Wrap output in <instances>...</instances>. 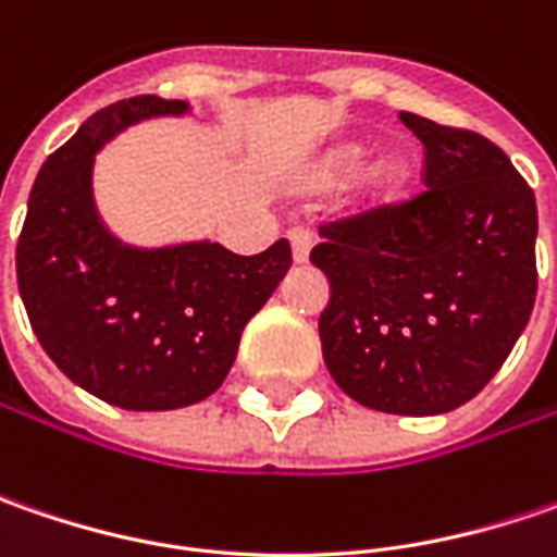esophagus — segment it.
<instances>
[{
	"label": "esophagus",
	"mask_w": 557,
	"mask_h": 557,
	"mask_svg": "<svg viewBox=\"0 0 557 557\" xmlns=\"http://www.w3.org/2000/svg\"><path fill=\"white\" fill-rule=\"evenodd\" d=\"M290 250H294V263H307L310 260V247H312V232L310 228H290Z\"/></svg>",
	"instance_id": "1"
}]
</instances>
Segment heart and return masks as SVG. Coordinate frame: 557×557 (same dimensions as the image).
Listing matches in <instances>:
<instances>
[{
    "instance_id": "b5f03b06",
    "label": "heart",
    "mask_w": 557,
    "mask_h": 557,
    "mask_svg": "<svg viewBox=\"0 0 557 557\" xmlns=\"http://www.w3.org/2000/svg\"><path fill=\"white\" fill-rule=\"evenodd\" d=\"M359 163H362V148L359 145H341L319 166V183L341 185L347 176H354ZM403 180H406L403 163H381L372 176V195L374 198H391V195H396V188L403 185Z\"/></svg>"
}]
</instances>
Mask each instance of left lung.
Listing matches in <instances>:
<instances>
[{
    "label": "left lung",
    "mask_w": 557,
    "mask_h": 557,
    "mask_svg": "<svg viewBox=\"0 0 557 557\" xmlns=\"http://www.w3.org/2000/svg\"><path fill=\"white\" fill-rule=\"evenodd\" d=\"M424 145L409 201L319 225L329 275L325 366L356 403L391 416L459 409L503 369L536 300V198L499 145L409 111Z\"/></svg>",
    "instance_id": "left-lung-1"
}]
</instances>
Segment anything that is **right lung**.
Listing matches in <instances>:
<instances>
[{
	"instance_id": "1",
	"label": "right lung",
	"mask_w": 557,
	"mask_h": 557,
	"mask_svg": "<svg viewBox=\"0 0 557 557\" xmlns=\"http://www.w3.org/2000/svg\"><path fill=\"white\" fill-rule=\"evenodd\" d=\"M185 101L123 98L42 163L17 238V288L42 350L83 391L129 412L201 403L225 381L245 325L290 269V245L238 257L223 245H120L92 201L96 151Z\"/></svg>"
}]
</instances>
